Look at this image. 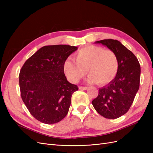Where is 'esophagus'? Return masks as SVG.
Listing matches in <instances>:
<instances>
[{
	"label": "esophagus",
	"instance_id": "1",
	"mask_svg": "<svg viewBox=\"0 0 153 153\" xmlns=\"http://www.w3.org/2000/svg\"><path fill=\"white\" fill-rule=\"evenodd\" d=\"M79 89H80V90H87V87L80 86V87H79Z\"/></svg>",
	"mask_w": 153,
	"mask_h": 153
}]
</instances>
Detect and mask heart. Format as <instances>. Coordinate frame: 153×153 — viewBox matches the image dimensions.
Segmentation results:
<instances>
[{"label": "heart", "mask_w": 153, "mask_h": 153, "mask_svg": "<svg viewBox=\"0 0 153 153\" xmlns=\"http://www.w3.org/2000/svg\"><path fill=\"white\" fill-rule=\"evenodd\" d=\"M76 62L67 59L63 70L68 80L76 83L89 74L87 82L100 85L109 84L116 76L119 67L117 54L113 50L95 45H89L75 54Z\"/></svg>", "instance_id": "heart-1"}]
</instances>
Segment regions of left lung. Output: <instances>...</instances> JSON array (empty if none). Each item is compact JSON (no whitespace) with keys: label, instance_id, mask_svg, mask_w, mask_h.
Instances as JSON below:
<instances>
[{"label":"left lung","instance_id":"1","mask_svg":"<svg viewBox=\"0 0 153 153\" xmlns=\"http://www.w3.org/2000/svg\"><path fill=\"white\" fill-rule=\"evenodd\" d=\"M117 54L119 67L116 76L100 88L92 104L99 114L106 119H117L126 114L131 106L140 86V66L130 50L117 40L96 41Z\"/></svg>","mask_w":153,"mask_h":153}]
</instances>
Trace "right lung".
Masks as SVG:
<instances>
[{
  "label": "right lung",
  "instance_id": "obj_1",
  "mask_svg": "<svg viewBox=\"0 0 153 153\" xmlns=\"http://www.w3.org/2000/svg\"><path fill=\"white\" fill-rule=\"evenodd\" d=\"M77 49L66 45L45 46L23 65L19 74L21 97L38 121L55 124L68 114L72 94L78 88L67 80L63 64Z\"/></svg>",
  "mask_w": 153,
  "mask_h": 153
}]
</instances>
